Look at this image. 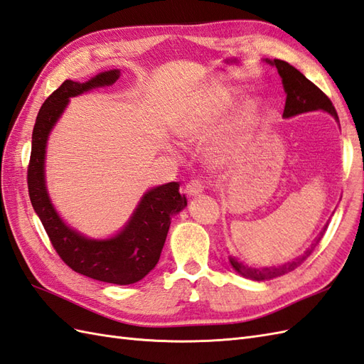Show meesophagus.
<instances>
[{
    "mask_svg": "<svg viewBox=\"0 0 364 364\" xmlns=\"http://www.w3.org/2000/svg\"><path fill=\"white\" fill-rule=\"evenodd\" d=\"M203 188H205V183L199 179H193L187 183V194L190 198H196L203 191Z\"/></svg>",
    "mask_w": 364,
    "mask_h": 364,
    "instance_id": "34e87169",
    "label": "esophagus"
}]
</instances>
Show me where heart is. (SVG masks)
Returning <instances> with one entry per match:
<instances>
[{
	"label": "heart",
	"instance_id": "b5f03b06",
	"mask_svg": "<svg viewBox=\"0 0 364 364\" xmlns=\"http://www.w3.org/2000/svg\"><path fill=\"white\" fill-rule=\"evenodd\" d=\"M228 106V102L224 99L208 97L200 103L199 109L177 123V134L183 140L191 141V144H199V141L213 137L223 127ZM255 119L256 112L253 106H244L241 112L237 114L235 123V139L237 141L249 136Z\"/></svg>",
	"mask_w": 364,
	"mask_h": 364
}]
</instances>
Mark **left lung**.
Instances as JSON below:
<instances>
[{
	"label": "left lung",
	"mask_w": 364,
	"mask_h": 364,
	"mask_svg": "<svg viewBox=\"0 0 364 364\" xmlns=\"http://www.w3.org/2000/svg\"><path fill=\"white\" fill-rule=\"evenodd\" d=\"M272 66H274L278 69V74L282 80V86H284L286 91V106H284V112H282V117H294V115L303 114V112H309V111H326L329 112L331 115H333L335 120H338V114L335 111V106L332 105L331 99L327 97L320 87L316 85H314L310 82L309 78H306L303 74L299 73L296 68H294L291 65H289L287 61L282 60H267ZM327 225L323 228V232L320 233L315 239V242L310 245V249H307L304 252V255H301L299 258L286 262L282 265H278V267H262V269H252L249 265H244L242 262L236 261L235 258H230V262H232L233 269L241 273L242 277H247L255 281H264V279H272L281 277V274L289 273L291 270H295L296 267H299L303 264L312 252L315 250V247L318 245V242L321 241V237L326 232Z\"/></svg>",
	"instance_id": "obj_1"
}]
</instances>
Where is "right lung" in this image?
<instances>
[{
	"label": "right lung",
	"mask_w": 364,
	"mask_h": 364,
	"mask_svg": "<svg viewBox=\"0 0 364 364\" xmlns=\"http://www.w3.org/2000/svg\"><path fill=\"white\" fill-rule=\"evenodd\" d=\"M120 70H106L86 83L66 80L52 92L38 111L32 132L28 166V188L32 207L46 230L50 244L74 272L97 281L127 286L145 278L161 258L171 218L187 207L179 183L170 182L144 194L128 224L120 233L103 241L90 239L68 227L49 199L44 181V156L49 132L54 128L70 97L92 87L117 82Z\"/></svg>",
	"instance_id": "1"
}]
</instances>
